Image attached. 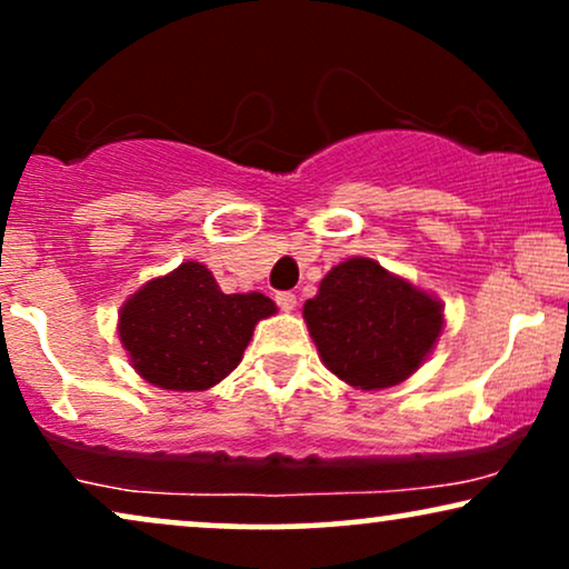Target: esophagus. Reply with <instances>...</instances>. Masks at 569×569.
<instances>
[{"label": "esophagus", "instance_id": "34e87169", "mask_svg": "<svg viewBox=\"0 0 569 569\" xmlns=\"http://www.w3.org/2000/svg\"><path fill=\"white\" fill-rule=\"evenodd\" d=\"M276 301H278V307L283 309V312H291V309H297V293H291V291L276 293Z\"/></svg>", "mask_w": 569, "mask_h": 569}]
</instances>
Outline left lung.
<instances>
[{
    "label": "left lung",
    "instance_id": "obj_1",
    "mask_svg": "<svg viewBox=\"0 0 569 569\" xmlns=\"http://www.w3.org/2000/svg\"><path fill=\"white\" fill-rule=\"evenodd\" d=\"M305 320L333 376L378 391L426 362L441 336L443 307L376 260L351 257L322 278L318 297L305 301Z\"/></svg>",
    "mask_w": 569,
    "mask_h": 569
}]
</instances>
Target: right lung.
Instances as JSON below:
<instances>
[{
  "label": "right lung",
  "instance_id": "add662e5",
  "mask_svg": "<svg viewBox=\"0 0 569 569\" xmlns=\"http://www.w3.org/2000/svg\"><path fill=\"white\" fill-rule=\"evenodd\" d=\"M276 315L264 293H222L201 262L149 280L120 309L118 333L139 376L168 391H204L241 362L254 326Z\"/></svg>",
  "mask_w": 569,
  "mask_h": 569
}]
</instances>
